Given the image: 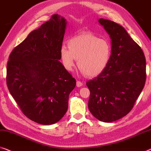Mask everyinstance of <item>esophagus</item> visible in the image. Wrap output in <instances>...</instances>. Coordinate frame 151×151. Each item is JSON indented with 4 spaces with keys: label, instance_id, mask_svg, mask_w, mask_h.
I'll return each mask as SVG.
<instances>
[{
    "label": "esophagus",
    "instance_id": "34e87169",
    "mask_svg": "<svg viewBox=\"0 0 151 151\" xmlns=\"http://www.w3.org/2000/svg\"><path fill=\"white\" fill-rule=\"evenodd\" d=\"M83 86V83L80 81H76V86L77 87H81Z\"/></svg>",
    "mask_w": 151,
    "mask_h": 151
}]
</instances>
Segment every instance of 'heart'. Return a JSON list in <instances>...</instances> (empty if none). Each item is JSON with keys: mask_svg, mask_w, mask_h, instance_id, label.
Listing matches in <instances>:
<instances>
[{"mask_svg": "<svg viewBox=\"0 0 151 151\" xmlns=\"http://www.w3.org/2000/svg\"><path fill=\"white\" fill-rule=\"evenodd\" d=\"M68 46H63L60 49L63 66L67 70H71L75 65V59H78V69L88 76L101 74L107 67L111 56V42L91 33L71 38Z\"/></svg>", "mask_w": 151, "mask_h": 151, "instance_id": "1", "label": "heart"}]
</instances>
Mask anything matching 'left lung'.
<instances>
[{
  "mask_svg": "<svg viewBox=\"0 0 151 151\" xmlns=\"http://www.w3.org/2000/svg\"><path fill=\"white\" fill-rule=\"evenodd\" d=\"M99 22L111 39L112 52L105 69L86 85L90 92L88 108L98 120L114 122L133 109L146 79V59L141 47L114 21Z\"/></svg>",
  "mask_w": 151,
  "mask_h": 151,
  "instance_id": "1",
  "label": "left lung"
}]
</instances>
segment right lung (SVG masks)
Here are the masks:
<instances>
[{
    "label": "right lung",
    "mask_w": 151,
    "mask_h": 151,
    "mask_svg": "<svg viewBox=\"0 0 151 151\" xmlns=\"http://www.w3.org/2000/svg\"><path fill=\"white\" fill-rule=\"evenodd\" d=\"M66 22L54 14L9 55L7 86L23 114L41 124L63 118L76 80L59 59Z\"/></svg>",
    "instance_id": "1"
}]
</instances>
